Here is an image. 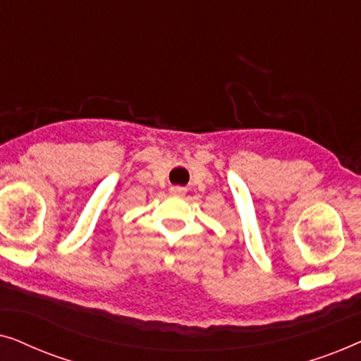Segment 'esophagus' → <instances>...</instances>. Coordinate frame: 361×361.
<instances>
[{
  "label": "esophagus",
  "mask_w": 361,
  "mask_h": 361,
  "mask_svg": "<svg viewBox=\"0 0 361 361\" xmlns=\"http://www.w3.org/2000/svg\"><path fill=\"white\" fill-rule=\"evenodd\" d=\"M171 194L172 195H182V194H185V189L184 187H171Z\"/></svg>",
  "instance_id": "1"
}]
</instances>
